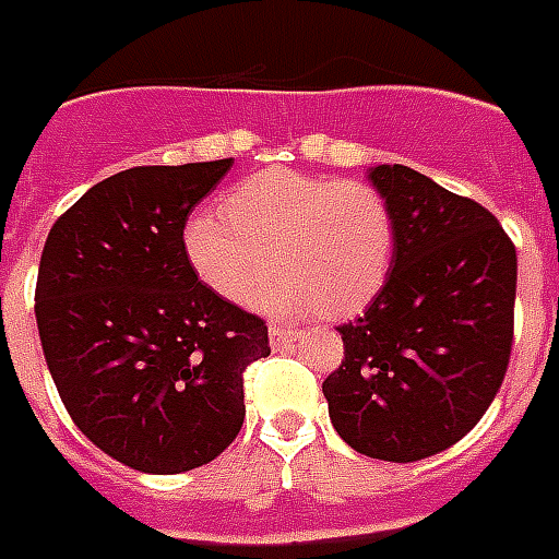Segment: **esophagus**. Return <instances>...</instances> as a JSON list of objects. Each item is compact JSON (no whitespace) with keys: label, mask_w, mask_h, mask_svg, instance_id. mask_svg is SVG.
Returning a JSON list of instances; mask_svg holds the SVG:
<instances>
[{"label":"esophagus","mask_w":559,"mask_h":559,"mask_svg":"<svg viewBox=\"0 0 559 559\" xmlns=\"http://www.w3.org/2000/svg\"><path fill=\"white\" fill-rule=\"evenodd\" d=\"M295 335H297L295 330H288V326H280V324L267 326V342H271V347H283V344L292 342Z\"/></svg>","instance_id":"1"}]
</instances>
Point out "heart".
<instances>
[{"label":"heart","mask_w":559,"mask_h":559,"mask_svg":"<svg viewBox=\"0 0 559 559\" xmlns=\"http://www.w3.org/2000/svg\"><path fill=\"white\" fill-rule=\"evenodd\" d=\"M221 215L185 221L182 250L194 274L233 304L255 297L280 314L362 312L383 288L394 259V217L374 185L262 170L224 197Z\"/></svg>","instance_id":"1"}]
</instances>
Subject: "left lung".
Returning <instances> with one entry per match:
<instances>
[{
    "label": "left lung",
    "mask_w": 559,
    "mask_h": 559,
    "mask_svg": "<svg viewBox=\"0 0 559 559\" xmlns=\"http://www.w3.org/2000/svg\"><path fill=\"white\" fill-rule=\"evenodd\" d=\"M368 179L394 217L389 280L338 326L324 380L330 421L354 451L415 463L463 439L501 389L513 350L515 247L492 212L404 165Z\"/></svg>",
    "instance_id": "1"
}]
</instances>
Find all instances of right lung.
<instances>
[{
	"label": "right lung",
	"instance_id": "1",
	"mask_svg": "<svg viewBox=\"0 0 559 559\" xmlns=\"http://www.w3.org/2000/svg\"><path fill=\"white\" fill-rule=\"evenodd\" d=\"M229 167H129L75 200L44 245L49 374L75 427L135 472L224 454L245 424L247 365L271 354L262 318L200 283L182 250L185 221Z\"/></svg>",
	"mask_w": 559,
	"mask_h": 559
}]
</instances>
